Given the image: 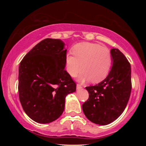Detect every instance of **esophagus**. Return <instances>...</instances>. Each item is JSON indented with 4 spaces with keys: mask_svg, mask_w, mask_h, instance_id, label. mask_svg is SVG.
<instances>
[{
    "mask_svg": "<svg viewBox=\"0 0 146 146\" xmlns=\"http://www.w3.org/2000/svg\"><path fill=\"white\" fill-rule=\"evenodd\" d=\"M82 88V86H81L80 84H76V89H77V90H80V89H81Z\"/></svg>",
    "mask_w": 146,
    "mask_h": 146,
    "instance_id": "obj_1",
    "label": "esophagus"
}]
</instances>
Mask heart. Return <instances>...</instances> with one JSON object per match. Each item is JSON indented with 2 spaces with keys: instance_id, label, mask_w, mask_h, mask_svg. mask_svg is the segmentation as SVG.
Instances as JSON below:
<instances>
[{
  "instance_id": "b5f03b06",
  "label": "heart",
  "mask_w": 146,
  "mask_h": 146,
  "mask_svg": "<svg viewBox=\"0 0 146 146\" xmlns=\"http://www.w3.org/2000/svg\"><path fill=\"white\" fill-rule=\"evenodd\" d=\"M73 53L65 58L66 69L69 75L75 77L81 69L79 80L98 83L108 75L113 62L111 53L108 48L96 43L81 42L73 48Z\"/></svg>"
}]
</instances>
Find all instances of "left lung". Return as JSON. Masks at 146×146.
<instances>
[{
    "label": "left lung",
    "mask_w": 146,
    "mask_h": 146,
    "mask_svg": "<svg viewBox=\"0 0 146 146\" xmlns=\"http://www.w3.org/2000/svg\"><path fill=\"white\" fill-rule=\"evenodd\" d=\"M113 66L104 80L95 86L86 87L89 98L82 104L83 112L91 122L107 125L124 111L131 91V65L118 49L111 50Z\"/></svg>",
    "instance_id": "1"
}]
</instances>
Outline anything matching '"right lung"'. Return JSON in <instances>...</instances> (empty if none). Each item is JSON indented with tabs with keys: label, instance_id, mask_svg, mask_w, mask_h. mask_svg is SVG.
I'll return each mask as SVG.
<instances>
[{
	"label": "right lung",
	"instance_id": "1",
	"mask_svg": "<svg viewBox=\"0 0 146 146\" xmlns=\"http://www.w3.org/2000/svg\"><path fill=\"white\" fill-rule=\"evenodd\" d=\"M60 39L46 38L20 63L19 96L22 107L35 122L47 123L62 114L67 95L76 84L64 70L66 49Z\"/></svg>",
	"mask_w": 146,
	"mask_h": 146
}]
</instances>
